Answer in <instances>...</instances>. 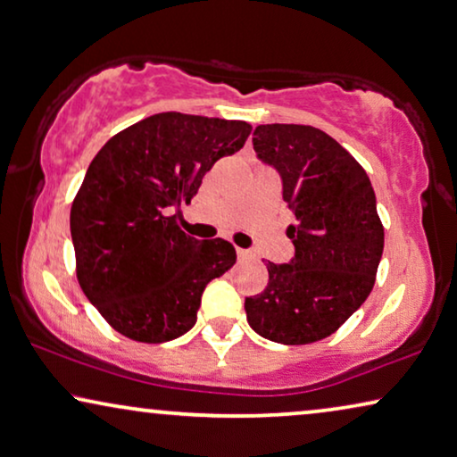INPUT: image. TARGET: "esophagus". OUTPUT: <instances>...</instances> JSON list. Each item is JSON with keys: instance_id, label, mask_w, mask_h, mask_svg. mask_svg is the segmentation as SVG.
Returning a JSON list of instances; mask_svg holds the SVG:
<instances>
[{"instance_id": "esophagus-1", "label": "esophagus", "mask_w": 457, "mask_h": 457, "mask_svg": "<svg viewBox=\"0 0 457 457\" xmlns=\"http://www.w3.org/2000/svg\"><path fill=\"white\" fill-rule=\"evenodd\" d=\"M237 257H239V260H249L251 253H249L247 249H241V247H237Z\"/></svg>"}]
</instances>
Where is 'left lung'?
I'll list each match as a JSON object with an SVG mask.
<instances>
[{"label": "left lung", "mask_w": 457, "mask_h": 457, "mask_svg": "<svg viewBox=\"0 0 457 457\" xmlns=\"http://www.w3.org/2000/svg\"><path fill=\"white\" fill-rule=\"evenodd\" d=\"M253 148L282 177L296 224L290 263L268 262V287L245 299L249 326L263 338L299 346L328 338L373 290L383 224L365 169L311 125H257Z\"/></svg>", "instance_id": "left-lung-1"}]
</instances>
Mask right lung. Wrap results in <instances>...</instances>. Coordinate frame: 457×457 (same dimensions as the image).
<instances>
[{"label":"right lung","instance_id":"obj_1","mask_svg":"<svg viewBox=\"0 0 457 457\" xmlns=\"http://www.w3.org/2000/svg\"><path fill=\"white\" fill-rule=\"evenodd\" d=\"M249 134L247 121L169 111L119 131L92 158L70 214L76 276L115 332L158 344L194 328L204 288L237 253L224 239L185 235L170 212Z\"/></svg>","mask_w":457,"mask_h":457}]
</instances>
